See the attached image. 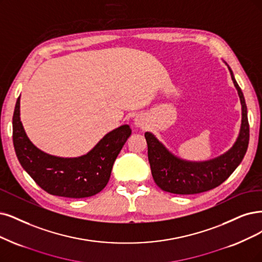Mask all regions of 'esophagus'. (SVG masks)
<instances>
[{
    "label": "esophagus",
    "instance_id": "esophagus-1",
    "mask_svg": "<svg viewBox=\"0 0 262 262\" xmlns=\"http://www.w3.org/2000/svg\"><path fill=\"white\" fill-rule=\"evenodd\" d=\"M134 124H135V126H137V127H143L144 120L141 118V116H137V118L134 120Z\"/></svg>",
    "mask_w": 262,
    "mask_h": 262
}]
</instances>
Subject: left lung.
Masks as SVG:
<instances>
[{
    "label": "left lung",
    "mask_w": 262,
    "mask_h": 262,
    "mask_svg": "<svg viewBox=\"0 0 262 262\" xmlns=\"http://www.w3.org/2000/svg\"><path fill=\"white\" fill-rule=\"evenodd\" d=\"M228 66V64H227ZM242 104V124L238 137L229 151L205 162L181 160L169 152L153 134H144L152 177L159 188L173 194H196L209 191L226 181L244 159L249 141V124L244 95L228 66Z\"/></svg>",
    "instance_id": "left-lung-1"
}]
</instances>
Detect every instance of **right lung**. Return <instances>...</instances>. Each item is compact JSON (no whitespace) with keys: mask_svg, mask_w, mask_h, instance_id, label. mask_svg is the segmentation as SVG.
I'll return each mask as SVG.
<instances>
[{"mask_svg":"<svg viewBox=\"0 0 262 262\" xmlns=\"http://www.w3.org/2000/svg\"><path fill=\"white\" fill-rule=\"evenodd\" d=\"M128 125L108 133L85 156L59 158L47 154L28 138L20 121V96L13 115V142L24 169L52 195L83 199L99 193L108 183L113 163L130 136Z\"/></svg>","mask_w":262,"mask_h":262,"instance_id":"obj_1","label":"right lung"}]
</instances>
